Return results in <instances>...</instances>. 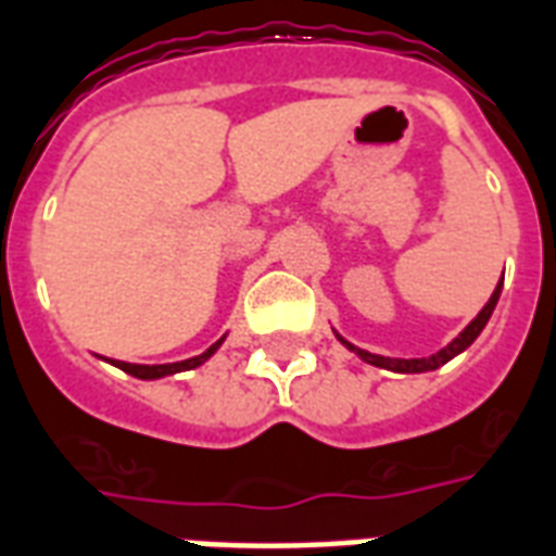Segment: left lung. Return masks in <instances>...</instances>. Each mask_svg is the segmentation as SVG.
<instances>
[{
	"instance_id": "obj_1",
	"label": "left lung",
	"mask_w": 556,
	"mask_h": 556,
	"mask_svg": "<svg viewBox=\"0 0 556 556\" xmlns=\"http://www.w3.org/2000/svg\"><path fill=\"white\" fill-rule=\"evenodd\" d=\"M502 282H504V277L498 279V286H495L493 296L486 300V306L481 308V312H478L476 320L466 326L464 332L457 334L452 344L443 346L440 353L429 355V358H384V355H372V353H367V350H358V346H353V344H350V341H344V338H341V334H338V332H334V334H338V341H341V344H344L346 350H353V353L358 355V358H364V362L372 364V367H384V370H393V372H429V370H438V367H443V364H446V362H452L455 355L464 353L466 346L472 344L478 334H481V329H484L486 320H490V315H493V308H495V303H498V296H502Z\"/></svg>"
}]
</instances>
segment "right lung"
Returning a JSON list of instances; mask_svg holds the SVG:
<instances>
[{
	"label": "right lung",
	"instance_id": "1",
	"mask_svg": "<svg viewBox=\"0 0 556 556\" xmlns=\"http://www.w3.org/2000/svg\"><path fill=\"white\" fill-rule=\"evenodd\" d=\"M224 344L222 341H215V344L206 350V353L194 355V358H186V362H175V364H127V362H113L118 370L130 372V376H137V379H163V376H175V372H184V370H194V367H201L206 358H210L218 346Z\"/></svg>",
	"mask_w": 556,
	"mask_h": 556
}]
</instances>
